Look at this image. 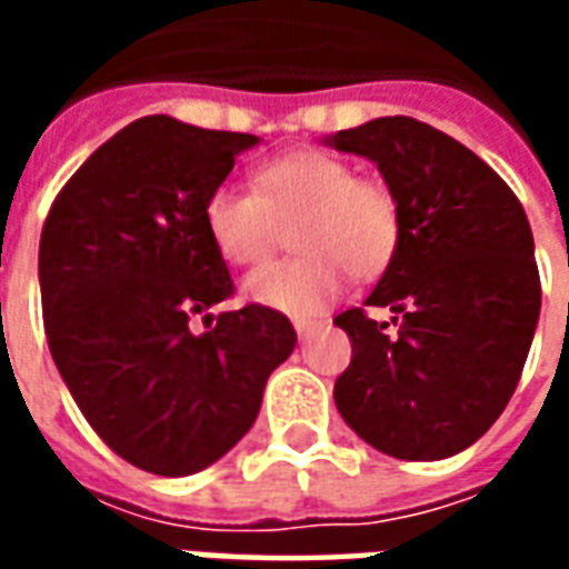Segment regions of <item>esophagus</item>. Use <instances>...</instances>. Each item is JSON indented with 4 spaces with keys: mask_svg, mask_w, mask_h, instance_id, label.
<instances>
[{
    "mask_svg": "<svg viewBox=\"0 0 569 569\" xmlns=\"http://www.w3.org/2000/svg\"><path fill=\"white\" fill-rule=\"evenodd\" d=\"M313 322H296V332H298V341H308L310 335H313Z\"/></svg>",
    "mask_w": 569,
    "mask_h": 569,
    "instance_id": "obj_1",
    "label": "esophagus"
}]
</instances>
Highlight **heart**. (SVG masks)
I'll use <instances>...</instances> for the list:
<instances>
[{"instance_id": "b5f03b06", "label": "heart", "mask_w": 569, "mask_h": 569, "mask_svg": "<svg viewBox=\"0 0 569 569\" xmlns=\"http://www.w3.org/2000/svg\"><path fill=\"white\" fill-rule=\"evenodd\" d=\"M212 247L228 264H259L280 228L298 259L264 264L243 280V298L292 320H310L345 289L347 273L371 280L393 261L399 207L390 188L362 179L326 151H292L252 170V194L219 186L203 207Z\"/></svg>"}]
</instances>
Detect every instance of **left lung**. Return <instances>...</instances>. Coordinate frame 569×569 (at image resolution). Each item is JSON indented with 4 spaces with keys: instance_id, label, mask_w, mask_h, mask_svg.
I'll return each mask as SVG.
<instances>
[{
    "instance_id": "8db88e82",
    "label": "left lung",
    "mask_w": 569,
    "mask_h": 569,
    "mask_svg": "<svg viewBox=\"0 0 569 569\" xmlns=\"http://www.w3.org/2000/svg\"><path fill=\"white\" fill-rule=\"evenodd\" d=\"M326 142L378 163L399 207L393 261L366 298L393 317H335L353 345L335 406L381 453L453 457L509 406L537 332L525 207L476 151L418 118H375Z\"/></svg>"
}]
</instances>
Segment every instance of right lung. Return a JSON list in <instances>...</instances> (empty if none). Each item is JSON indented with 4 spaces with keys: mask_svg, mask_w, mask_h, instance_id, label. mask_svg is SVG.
I'll use <instances>...</instances> for the list:
<instances>
[{
    "mask_svg": "<svg viewBox=\"0 0 569 569\" xmlns=\"http://www.w3.org/2000/svg\"><path fill=\"white\" fill-rule=\"evenodd\" d=\"M252 133L170 116L133 121L81 163L48 212L39 286L48 347L97 436L128 463L179 478L256 423L271 371L296 350L283 313L224 310L234 292L203 207Z\"/></svg>",
    "mask_w": 569,
    "mask_h": 569,
    "instance_id": "right-lung-1",
    "label": "right lung"
}]
</instances>
